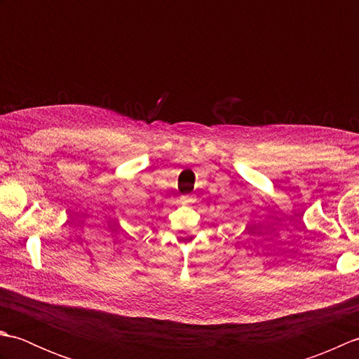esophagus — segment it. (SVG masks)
Wrapping results in <instances>:
<instances>
[{
  "instance_id": "esophagus-1",
  "label": "esophagus",
  "mask_w": 359,
  "mask_h": 359,
  "mask_svg": "<svg viewBox=\"0 0 359 359\" xmlns=\"http://www.w3.org/2000/svg\"><path fill=\"white\" fill-rule=\"evenodd\" d=\"M180 201L184 202V203H187V202H191V197H189L188 194H185V196H182V197H180Z\"/></svg>"
}]
</instances>
